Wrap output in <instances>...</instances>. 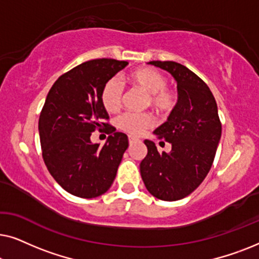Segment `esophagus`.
<instances>
[{"instance_id": "34e87169", "label": "esophagus", "mask_w": 259, "mask_h": 259, "mask_svg": "<svg viewBox=\"0 0 259 259\" xmlns=\"http://www.w3.org/2000/svg\"><path fill=\"white\" fill-rule=\"evenodd\" d=\"M137 141H138V139H136V138H133V137H130V138H128V143H130V145L137 143Z\"/></svg>"}]
</instances>
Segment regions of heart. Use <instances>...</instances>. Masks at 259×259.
Wrapping results in <instances>:
<instances>
[{"mask_svg":"<svg viewBox=\"0 0 259 259\" xmlns=\"http://www.w3.org/2000/svg\"><path fill=\"white\" fill-rule=\"evenodd\" d=\"M128 80L134 87L147 94V105L158 114H167L176 107V92L166 87L167 79L159 70L150 67L138 68L130 73ZM122 100L123 87L121 82L116 79L108 80L101 91V102L104 107L108 112H115L121 107ZM152 125L153 119L150 114L123 113L116 119V126L132 136H140Z\"/></svg>","mask_w":259,"mask_h":259,"instance_id":"obj_1","label":"heart"}]
</instances>
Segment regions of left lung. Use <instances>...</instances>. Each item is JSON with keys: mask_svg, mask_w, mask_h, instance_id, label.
Segmentation results:
<instances>
[{"mask_svg": "<svg viewBox=\"0 0 259 259\" xmlns=\"http://www.w3.org/2000/svg\"><path fill=\"white\" fill-rule=\"evenodd\" d=\"M175 77L178 102L167 121L154 134L172 145L159 153L153 141L145 140L147 154L140 175L148 192L161 200L175 201L192 193L203 183L214 160L222 123L210 88L185 66L173 61H150Z\"/></svg>", "mask_w": 259, "mask_h": 259, "instance_id": "8db88e82", "label": "left lung"}]
</instances>
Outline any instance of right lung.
Returning <instances> with one entry per match:
<instances>
[{
    "label": "right lung",
    "mask_w": 259,
    "mask_h": 259,
    "mask_svg": "<svg viewBox=\"0 0 259 259\" xmlns=\"http://www.w3.org/2000/svg\"><path fill=\"white\" fill-rule=\"evenodd\" d=\"M127 65L114 59L81 63L62 74L46 98L38 119L42 157L56 183L73 196L99 197L114 182L128 138L104 122L109 116L101 91ZM101 126L111 134L104 147L90 141L91 132Z\"/></svg>",
    "instance_id": "right-lung-1"
}]
</instances>
